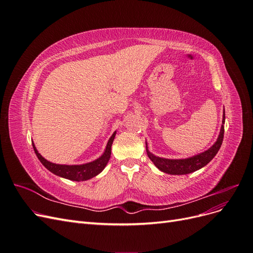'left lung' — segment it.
<instances>
[{"mask_svg":"<svg viewBox=\"0 0 253 253\" xmlns=\"http://www.w3.org/2000/svg\"><path fill=\"white\" fill-rule=\"evenodd\" d=\"M225 110L223 115V125L220 127V132L218 135V138L216 139L215 143H214L211 148H209L207 151L200 153V154L194 155L192 157L185 158V159H168L155 156L154 154L149 151L148 144L145 142V149H147V154L149 158L152 160V163L154 164L160 171L164 173H168L171 175H185L195 172L197 170L202 169L206 165H208L211 160L217 154V152L220 148L221 143H223L224 139V132H225Z\"/></svg>","mask_w":253,"mask_h":253,"instance_id":"1","label":"left lung"}]
</instances>
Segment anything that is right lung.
Listing matches in <instances>:
<instances>
[{"mask_svg":"<svg viewBox=\"0 0 253 253\" xmlns=\"http://www.w3.org/2000/svg\"><path fill=\"white\" fill-rule=\"evenodd\" d=\"M115 135H116V132H114V134L111 136V138L108 141V144H106L104 153L100 157L94 160V162L83 164V165L68 166V165H57V164L50 163L48 160L45 159L39 152H38L35 144H33V147H34L36 155L38 158H39L41 164L51 173L60 176V177H63L70 180L83 181V180H87L95 177L96 175L101 173L105 168V166L108 165L109 160L111 158V148L115 138Z\"/></svg>","mask_w":253,"mask_h":253,"instance_id":"right-lung-1","label":"right lung"}]
</instances>
